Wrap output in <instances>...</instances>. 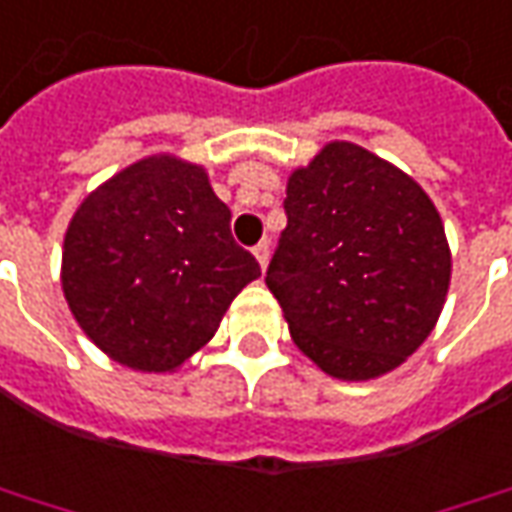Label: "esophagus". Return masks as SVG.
<instances>
[{
    "mask_svg": "<svg viewBox=\"0 0 512 512\" xmlns=\"http://www.w3.org/2000/svg\"><path fill=\"white\" fill-rule=\"evenodd\" d=\"M252 252H255L260 269H266V263H269V241H260Z\"/></svg>",
    "mask_w": 512,
    "mask_h": 512,
    "instance_id": "esophagus-1",
    "label": "esophagus"
}]
</instances>
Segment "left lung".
Segmentation results:
<instances>
[{"mask_svg":"<svg viewBox=\"0 0 512 512\" xmlns=\"http://www.w3.org/2000/svg\"><path fill=\"white\" fill-rule=\"evenodd\" d=\"M283 207L266 285L294 344L342 381L401 367L437 325L451 280L423 187L361 145L328 142L288 176Z\"/></svg>","mask_w":512,"mask_h":512,"instance_id":"left-lung-1","label":"left lung"}]
</instances>
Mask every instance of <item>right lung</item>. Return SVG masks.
<instances>
[{
  "instance_id": "1",
  "label": "right lung",
  "mask_w": 512,
  "mask_h": 512,
  "mask_svg": "<svg viewBox=\"0 0 512 512\" xmlns=\"http://www.w3.org/2000/svg\"><path fill=\"white\" fill-rule=\"evenodd\" d=\"M201 165L139 159L83 198L64 238L69 311L114 361L168 373L210 342L260 277Z\"/></svg>"
}]
</instances>
